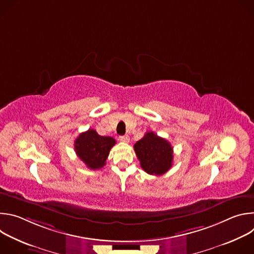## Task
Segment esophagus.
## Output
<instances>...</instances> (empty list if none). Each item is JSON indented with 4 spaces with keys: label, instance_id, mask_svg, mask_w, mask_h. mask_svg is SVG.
<instances>
[{
    "label": "esophagus",
    "instance_id": "1",
    "mask_svg": "<svg viewBox=\"0 0 254 254\" xmlns=\"http://www.w3.org/2000/svg\"><path fill=\"white\" fill-rule=\"evenodd\" d=\"M120 140L123 141V142H128L129 136H128L127 134H126V135H121V136H120Z\"/></svg>",
    "mask_w": 254,
    "mask_h": 254
}]
</instances>
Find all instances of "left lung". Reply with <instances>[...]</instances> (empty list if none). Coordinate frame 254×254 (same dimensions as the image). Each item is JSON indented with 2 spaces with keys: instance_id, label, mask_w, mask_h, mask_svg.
Instances as JSON below:
<instances>
[{
  "instance_id": "left-lung-1",
  "label": "left lung",
  "mask_w": 254,
  "mask_h": 254,
  "mask_svg": "<svg viewBox=\"0 0 254 254\" xmlns=\"http://www.w3.org/2000/svg\"><path fill=\"white\" fill-rule=\"evenodd\" d=\"M140 167L150 175L161 176L173 165V148L171 143L154 131L146 132L133 146Z\"/></svg>"
}]
</instances>
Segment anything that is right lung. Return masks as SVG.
<instances>
[{
    "mask_svg": "<svg viewBox=\"0 0 254 254\" xmlns=\"http://www.w3.org/2000/svg\"><path fill=\"white\" fill-rule=\"evenodd\" d=\"M115 144L114 137L99 135L90 128L77 136L74 141V150L77 157L89 169L97 170L105 165L110 151Z\"/></svg>",
    "mask_w": 254,
    "mask_h": 254,
    "instance_id": "add662e5",
    "label": "right lung"
}]
</instances>
